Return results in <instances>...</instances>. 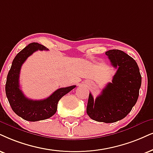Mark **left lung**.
<instances>
[{"label":"left lung","mask_w":153,"mask_h":153,"mask_svg":"<svg viewBox=\"0 0 153 153\" xmlns=\"http://www.w3.org/2000/svg\"><path fill=\"white\" fill-rule=\"evenodd\" d=\"M105 53L117 73L95 100L90 93L86 111L94 121L114 123L126 117L136 104L141 75L136 61L128 54L118 49Z\"/></svg>","instance_id":"left-lung-1"}]
</instances>
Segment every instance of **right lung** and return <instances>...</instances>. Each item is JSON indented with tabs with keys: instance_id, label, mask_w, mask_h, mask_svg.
<instances>
[{
	"instance_id": "obj_1",
	"label": "right lung",
	"mask_w": 153,
	"mask_h": 153,
	"mask_svg": "<svg viewBox=\"0 0 153 153\" xmlns=\"http://www.w3.org/2000/svg\"><path fill=\"white\" fill-rule=\"evenodd\" d=\"M48 51L47 48L38 43H31L17 54L7 76L5 93L13 111L23 119L37 121L51 117L57 111L59 101L74 89L75 85L58 89L49 97L42 100H33L26 97L20 88V72L27 59L34 51Z\"/></svg>"
}]
</instances>
